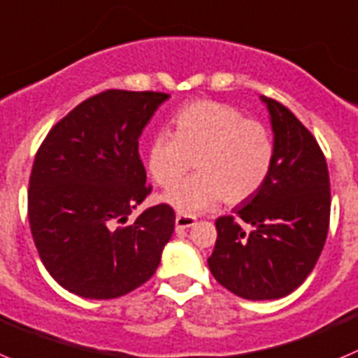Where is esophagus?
<instances>
[{
	"instance_id": "obj_1",
	"label": "esophagus",
	"mask_w": 358,
	"mask_h": 358,
	"mask_svg": "<svg viewBox=\"0 0 358 358\" xmlns=\"http://www.w3.org/2000/svg\"><path fill=\"white\" fill-rule=\"evenodd\" d=\"M194 224H196L194 215L182 214V212L176 214V230H185V228H191L194 227Z\"/></svg>"
}]
</instances>
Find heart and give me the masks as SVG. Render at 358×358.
Here are the masks:
<instances>
[{
    "instance_id": "heart-1",
    "label": "heart",
    "mask_w": 358,
    "mask_h": 358,
    "mask_svg": "<svg viewBox=\"0 0 358 358\" xmlns=\"http://www.w3.org/2000/svg\"><path fill=\"white\" fill-rule=\"evenodd\" d=\"M160 131L148 150V169L157 185L171 187L191 171L198 175L164 194L182 214L212 208L223 199L239 205L260 191L273 169L275 143L266 127L217 101H194Z\"/></svg>"
}]
</instances>
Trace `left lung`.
Listing matches in <instances>:
<instances>
[{
  "instance_id": "left-lung-1",
  "label": "left lung",
  "mask_w": 358,
  "mask_h": 358,
  "mask_svg": "<svg viewBox=\"0 0 358 358\" xmlns=\"http://www.w3.org/2000/svg\"><path fill=\"white\" fill-rule=\"evenodd\" d=\"M262 101L275 134L273 169L255 196L215 219L217 241L208 257L214 278L244 299H276L298 289L330 224V178L320 144L282 103Z\"/></svg>"
}]
</instances>
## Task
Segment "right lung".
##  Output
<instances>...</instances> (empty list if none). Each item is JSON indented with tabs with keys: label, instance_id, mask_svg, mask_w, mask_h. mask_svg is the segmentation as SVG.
<instances>
[{
	"label": "right lung",
	"instance_id": "obj_1",
	"mask_svg": "<svg viewBox=\"0 0 358 358\" xmlns=\"http://www.w3.org/2000/svg\"><path fill=\"white\" fill-rule=\"evenodd\" d=\"M169 94L108 89L55 124L38 148L28 219L44 267L73 294L112 299L153 276L175 231L167 203L128 215L150 196L139 155L144 127Z\"/></svg>",
	"mask_w": 358,
	"mask_h": 358
}]
</instances>
